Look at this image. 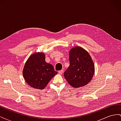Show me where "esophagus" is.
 I'll list each match as a JSON object with an SVG mask.
<instances>
[{"label":"esophagus","mask_w":121,"mask_h":121,"mask_svg":"<svg viewBox=\"0 0 121 121\" xmlns=\"http://www.w3.org/2000/svg\"><path fill=\"white\" fill-rule=\"evenodd\" d=\"M63 72H64V71H63V70H60V71H59L58 72V74H60V75H61L62 74H63Z\"/></svg>","instance_id":"esophagus-1"}]
</instances>
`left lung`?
Listing matches in <instances>:
<instances>
[{
  "label": "left lung",
  "mask_w": 121,
  "mask_h": 121,
  "mask_svg": "<svg viewBox=\"0 0 121 121\" xmlns=\"http://www.w3.org/2000/svg\"><path fill=\"white\" fill-rule=\"evenodd\" d=\"M69 66L64 77L74 88L86 85L92 80L95 69L93 61L86 50L79 46L72 48L69 52Z\"/></svg>",
  "instance_id": "left-lung-1"
}]
</instances>
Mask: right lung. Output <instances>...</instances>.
I'll return each mask as SVG.
<instances>
[{"label": "right lung", "instance_id": "1", "mask_svg": "<svg viewBox=\"0 0 121 121\" xmlns=\"http://www.w3.org/2000/svg\"><path fill=\"white\" fill-rule=\"evenodd\" d=\"M45 56L43 52L32 54L26 62L23 75L26 82L31 87L43 89L53 77L57 74L52 65L45 60Z\"/></svg>", "mask_w": 121, "mask_h": 121}]
</instances>
